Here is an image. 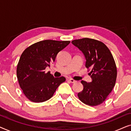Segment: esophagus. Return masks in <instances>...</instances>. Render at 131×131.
<instances>
[{
    "instance_id": "obj_1",
    "label": "esophagus",
    "mask_w": 131,
    "mask_h": 131,
    "mask_svg": "<svg viewBox=\"0 0 131 131\" xmlns=\"http://www.w3.org/2000/svg\"><path fill=\"white\" fill-rule=\"evenodd\" d=\"M69 81L70 82H71V83H76V80H74V79H69Z\"/></svg>"
}]
</instances>
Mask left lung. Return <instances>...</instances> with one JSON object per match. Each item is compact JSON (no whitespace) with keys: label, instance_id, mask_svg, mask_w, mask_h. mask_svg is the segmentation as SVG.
<instances>
[{"label":"left lung","instance_id":"obj_1","mask_svg":"<svg viewBox=\"0 0 131 131\" xmlns=\"http://www.w3.org/2000/svg\"><path fill=\"white\" fill-rule=\"evenodd\" d=\"M71 43L85 55L86 67L92 79L90 83L82 80L83 89L78 98L90 106L101 104L107 99L115 85L117 67L113 57L107 46L101 41L90 38L73 40Z\"/></svg>","mask_w":131,"mask_h":131}]
</instances>
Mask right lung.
I'll list each match as a JSON object with an SVG mask.
<instances>
[{"mask_svg":"<svg viewBox=\"0 0 131 131\" xmlns=\"http://www.w3.org/2000/svg\"><path fill=\"white\" fill-rule=\"evenodd\" d=\"M70 41L45 40L34 43L23 51L18 63L17 76L23 94L30 101L42 103L49 100L64 76L54 78L45 69L55 61L59 52Z\"/></svg>","mask_w":131,"mask_h":131,"instance_id":"add662e5","label":"right lung"}]
</instances>
